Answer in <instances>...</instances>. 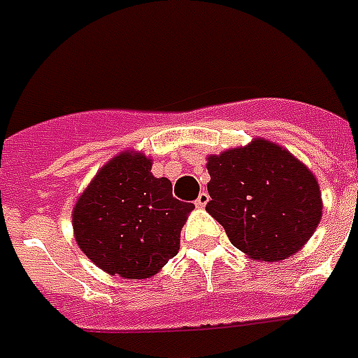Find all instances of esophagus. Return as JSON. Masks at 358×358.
Instances as JSON below:
<instances>
[{
    "instance_id": "34e87169",
    "label": "esophagus",
    "mask_w": 358,
    "mask_h": 358,
    "mask_svg": "<svg viewBox=\"0 0 358 358\" xmlns=\"http://www.w3.org/2000/svg\"><path fill=\"white\" fill-rule=\"evenodd\" d=\"M208 200H209V194L206 193V191H200L199 199L194 200V204H196V208H204V206L208 204Z\"/></svg>"
}]
</instances>
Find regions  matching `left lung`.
<instances>
[{
  "label": "left lung",
  "instance_id": "left-lung-1",
  "mask_svg": "<svg viewBox=\"0 0 358 358\" xmlns=\"http://www.w3.org/2000/svg\"><path fill=\"white\" fill-rule=\"evenodd\" d=\"M206 209L235 248L261 261L296 254L322 219L318 182L278 145L255 139L245 149L208 158Z\"/></svg>",
  "mask_w": 358,
  "mask_h": 358
}]
</instances>
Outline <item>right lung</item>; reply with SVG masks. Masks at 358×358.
<instances>
[{
	"mask_svg": "<svg viewBox=\"0 0 358 358\" xmlns=\"http://www.w3.org/2000/svg\"><path fill=\"white\" fill-rule=\"evenodd\" d=\"M149 158L123 152L110 159L73 209L75 239L99 268L145 280L178 254L180 229L194 208L154 178Z\"/></svg>",
	"mask_w": 358,
	"mask_h": 358,
	"instance_id": "obj_1",
	"label": "right lung"
}]
</instances>
